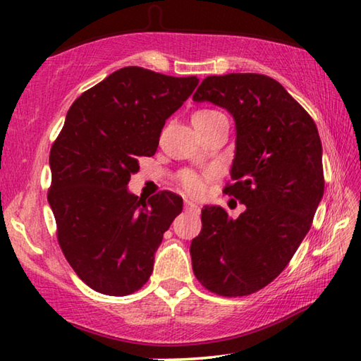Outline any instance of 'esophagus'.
<instances>
[{
    "instance_id": "esophagus-1",
    "label": "esophagus",
    "mask_w": 361,
    "mask_h": 361,
    "mask_svg": "<svg viewBox=\"0 0 361 361\" xmlns=\"http://www.w3.org/2000/svg\"><path fill=\"white\" fill-rule=\"evenodd\" d=\"M185 209L188 212H191V213H199L200 212V207L195 205L194 202H191V200H185Z\"/></svg>"
}]
</instances>
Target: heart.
I'll use <instances>...</instances> for the list:
<instances>
[{
  "instance_id": "heart-1",
  "label": "heart",
  "mask_w": 361,
  "mask_h": 361,
  "mask_svg": "<svg viewBox=\"0 0 361 361\" xmlns=\"http://www.w3.org/2000/svg\"><path fill=\"white\" fill-rule=\"evenodd\" d=\"M219 116H224V114L216 111V109L205 108V109H199V111H195L192 114L191 121L194 127H202L205 124H209L210 121L219 118ZM180 185L186 192L192 195H199L205 189V176L194 172V170H183L180 173Z\"/></svg>"
}]
</instances>
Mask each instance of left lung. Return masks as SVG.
Instances as JSON below:
<instances>
[{
    "mask_svg": "<svg viewBox=\"0 0 361 361\" xmlns=\"http://www.w3.org/2000/svg\"><path fill=\"white\" fill-rule=\"evenodd\" d=\"M192 100L234 116L235 157L223 191L247 207L237 219L204 207L189 248L194 276L219 296L252 295L279 277L312 226L325 188L319 130L282 84L258 73L207 76Z\"/></svg>",
    "mask_w": 361,
    "mask_h": 361,
    "instance_id": "left-lung-1",
    "label": "left lung"
}]
</instances>
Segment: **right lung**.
<instances>
[{"label":"right lung","mask_w":361,"mask_h":361,"mask_svg":"<svg viewBox=\"0 0 361 361\" xmlns=\"http://www.w3.org/2000/svg\"><path fill=\"white\" fill-rule=\"evenodd\" d=\"M199 79L126 66L78 97L49 156V205L66 261L90 288L126 296L148 282L164 232L183 199L127 191L142 157L154 156L162 127Z\"/></svg>","instance_id":"1"}]
</instances>
